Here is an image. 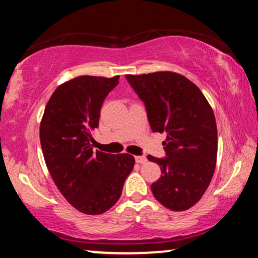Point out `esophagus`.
<instances>
[{"mask_svg": "<svg viewBox=\"0 0 258 258\" xmlns=\"http://www.w3.org/2000/svg\"><path fill=\"white\" fill-rule=\"evenodd\" d=\"M136 161H137V163H139V164H145L146 161H147V159H146L145 156H137L136 157Z\"/></svg>", "mask_w": 258, "mask_h": 258, "instance_id": "esophagus-1", "label": "esophagus"}]
</instances>
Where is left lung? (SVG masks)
<instances>
[{"mask_svg": "<svg viewBox=\"0 0 258 258\" xmlns=\"http://www.w3.org/2000/svg\"><path fill=\"white\" fill-rule=\"evenodd\" d=\"M144 104L153 132H166L165 158L147 156L160 166L151 185L160 204L184 211L197 203L210 184L217 159V126L201 89L183 75L156 72L126 75Z\"/></svg>", "mask_w": 258, "mask_h": 258, "instance_id": "8db88e82", "label": "left lung"}]
</instances>
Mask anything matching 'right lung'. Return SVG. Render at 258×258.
Returning a JSON list of instances; mask_svg holds the SVG:
<instances>
[{"mask_svg":"<svg viewBox=\"0 0 258 258\" xmlns=\"http://www.w3.org/2000/svg\"><path fill=\"white\" fill-rule=\"evenodd\" d=\"M118 84V75L72 79L55 89L41 120L48 171L68 203L86 215L111 209L135 166L128 153L93 152L92 133L99 126L102 102Z\"/></svg>","mask_w":258,"mask_h":258,"instance_id":"obj_1","label":"right lung"}]
</instances>
